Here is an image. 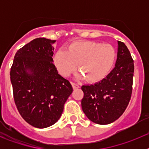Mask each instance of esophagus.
<instances>
[{
	"mask_svg": "<svg viewBox=\"0 0 149 149\" xmlns=\"http://www.w3.org/2000/svg\"><path fill=\"white\" fill-rule=\"evenodd\" d=\"M71 84H72V87H73L74 89H77V88L80 87V86H79V85H78V84H76V83L71 82Z\"/></svg>",
	"mask_w": 149,
	"mask_h": 149,
	"instance_id": "1",
	"label": "esophagus"
}]
</instances>
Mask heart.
Masks as SVG:
<instances>
[{"label":"heart","mask_w":149,"mask_h":149,"mask_svg":"<svg viewBox=\"0 0 149 149\" xmlns=\"http://www.w3.org/2000/svg\"><path fill=\"white\" fill-rule=\"evenodd\" d=\"M116 52L109 44L95 42H80L71 45L68 51L59 50L54 56V63L63 76H69L76 69L89 82H98L104 78L115 63Z\"/></svg>","instance_id":"b5f03b06"}]
</instances>
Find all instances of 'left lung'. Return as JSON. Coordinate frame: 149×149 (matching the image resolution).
Here are the masks:
<instances>
[{"label":"left lung","instance_id":"left-lung-1","mask_svg":"<svg viewBox=\"0 0 149 149\" xmlns=\"http://www.w3.org/2000/svg\"><path fill=\"white\" fill-rule=\"evenodd\" d=\"M118 44L113 69L98 83L81 87L83 111L89 120L98 125H107L119 119L132 94L134 60L125 44L120 41Z\"/></svg>","mask_w":149,"mask_h":149}]
</instances>
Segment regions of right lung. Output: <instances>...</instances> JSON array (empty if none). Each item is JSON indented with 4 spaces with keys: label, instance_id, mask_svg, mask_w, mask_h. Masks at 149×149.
Returning a JSON list of instances; mask_svg holds the SVG:
<instances>
[{
    "label": "right lung",
    "instance_id": "right-lung-1",
    "mask_svg": "<svg viewBox=\"0 0 149 149\" xmlns=\"http://www.w3.org/2000/svg\"><path fill=\"white\" fill-rule=\"evenodd\" d=\"M56 40L36 38L16 52L10 69L13 98L22 117L45 128L56 123L73 89L53 63Z\"/></svg>",
    "mask_w": 149,
    "mask_h": 149
}]
</instances>
